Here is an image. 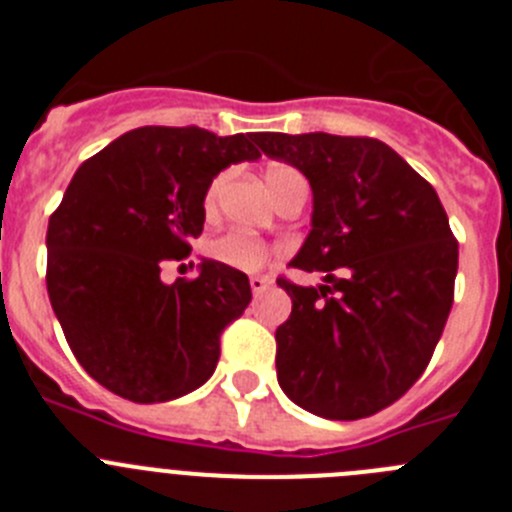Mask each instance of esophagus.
Returning a JSON list of instances; mask_svg holds the SVG:
<instances>
[{
	"label": "esophagus",
	"mask_w": 512,
	"mask_h": 512,
	"mask_svg": "<svg viewBox=\"0 0 512 512\" xmlns=\"http://www.w3.org/2000/svg\"><path fill=\"white\" fill-rule=\"evenodd\" d=\"M271 287V279L269 277H251V289L253 295H261V292H266V289Z\"/></svg>",
	"instance_id": "34e87169"
}]
</instances>
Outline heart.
Listing matches in <instances>:
<instances>
[{"label":"heart","instance_id":"b5f03b06","mask_svg":"<svg viewBox=\"0 0 512 512\" xmlns=\"http://www.w3.org/2000/svg\"><path fill=\"white\" fill-rule=\"evenodd\" d=\"M287 176H297V171L289 169V166H271V169L266 171V184H269L271 194H277L279 184H282ZM223 184H225V174H220L217 179H212V184L207 187V194H205L207 210L215 207ZM207 251H210L212 259L220 261V264H228L233 266V269H243V271L261 269V266L271 259V248L266 246L264 241H259V238L243 233V230H230V233L217 235Z\"/></svg>","mask_w":512,"mask_h":512}]
</instances>
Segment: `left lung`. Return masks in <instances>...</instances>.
Wrapping results in <instances>:
<instances>
[{
    "label": "left lung",
    "instance_id": "left-lung-1",
    "mask_svg": "<svg viewBox=\"0 0 512 512\" xmlns=\"http://www.w3.org/2000/svg\"><path fill=\"white\" fill-rule=\"evenodd\" d=\"M312 187V230L279 277L292 315L277 328V377L300 408L359 420L390 408L425 372L454 305L459 243L436 189L377 138L253 133Z\"/></svg>",
    "mask_w": 512,
    "mask_h": 512
}]
</instances>
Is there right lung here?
I'll return each instance as SVG.
<instances>
[{
  "label": "right lung",
  "instance_id": "obj_1",
  "mask_svg": "<svg viewBox=\"0 0 512 512\" xmlns=\"http://www.w3.org/2000/svg\"><path fill=\"white\" fill-rule=\"evenodd\" d=\"M253 133L146 125L79 166L48 220L45 284L92 379L133 402H166L215 372L223 330L251 302L243 271L205 259L164 284L205 225V194L230 164L256 161Z\"/></svg>",
  "mask_w": 512,
  "mask_h": 512
}]
</instances>
